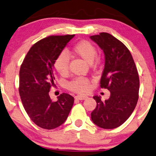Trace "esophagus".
Wrapping results in <instances>:
<instances>
[{
  "mask_svg": "<svg viewBox=\"0 0 156 156\" xmlns=\"http://www.w3.org/2000/svg\"><path fill=\"white\" fill-rule=\"evenodd\" d=\"M88 98V96L84 95H77L76 96V98H78L79 100H85Z\"/></svg>",
  "mask_w": 156,
  "mask_h": 156,
  "instance_id": "34e87169",
  "label": "esophagus"
}]
</instances>
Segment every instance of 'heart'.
Segmentation results:
<instances>
[{
  "instance_id": "1",
  "label": "heart",
  "mask_w": 156,
  "mask_h": 156,
  "mask_svg": "<svg viewBox=\"0 0 156 156\" xmlns=\"http://www.w3.org/2000/svg\"><path fill=\"white\" fill-rule=\"evenodd\" d=\"M72 53L90 64L94 62L97 55V50L91 42L81 40L74 45ZM69 64L70 59L68 54L66 52H62L58 55L55 61V68L61 76H66L69 71ZM68 88L73 91L83 94L89 90L90 80L86 78L78 77L69 83Z\"/></svg>"
}]
</instances>
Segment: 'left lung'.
Listing matches in <instances>:
<instances>
[{"label": "left lung", "instance_id": "left-lung-1", "mask_svg": "<svg viewBox=\"0 0 156 156\" xmlns=\"http://www.w3.org/2000/svg\"><path fill=\"white\" fill-rule=\"evenodd\" d=\"M90 38L104 51L105 65L100 87L110 91V97L105 101L94 96L96 106L90 114L91 119L99 127L114 129L130 117L137 105L138 72L130 52L119 39L106 32Z\"/></svg>", "mask_w": 156, "mask_h": 156}]
</instances>
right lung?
<instances>
[{
  "instance_id": "add662e5",
  "label": "right lung",
  "mask_w": 156,
  "mask_h": 156,
  "mask_svg": "<svg viewBox=\"0 0 156 156\" xmlns=\"http://www.w3.org/2000/svg\"><path fill=\"white\" fill-rule=\"evenodd\" d=\"M75 34L50 36L35 43L27 52L19 71V94L31 121L39 127L52 129L63 124L74 98L60 94L52 101L49 95L54 86V64L58 55Z\"/></svg>"
}]
</instances>
